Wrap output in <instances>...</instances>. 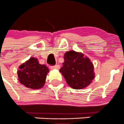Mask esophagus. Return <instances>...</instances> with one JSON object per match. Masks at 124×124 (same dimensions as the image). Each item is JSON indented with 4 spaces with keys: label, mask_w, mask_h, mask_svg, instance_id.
<instances>
[{
    "label": "esophagus",
    "mask_w": 124,
    "mask_h": 124,
    "mask_svg": "<svg viewBox=\"0 0 124 124\" xmlns=\"http://www.w3.org/2000/svg\"><path fill=\"white\" fill-rule=\"evenodd\" d=\"M50 68H51V69L52 70H59L60 68V66L59 65H54V66H51L50 67Z\"/></svg>",
    "instance_id": "obj_1"
}]
</instances>
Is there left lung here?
<instances>
[{"mask_svg":"<svg viewBox=\"0 0 124 124\" xmlns=\"http://www.w3.org/2000/svg\"><path fill=\"white\" fill-rule=\"evenodd\" d=\"M60 72L68 85L73 89H82L92 82L94 78L92 62L81 53L67 51Z\"/></svg>","mask_w":124,"mask_h":124,"instance_id":"1","label":"left lung"}]
</instances>
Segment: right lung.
Returning a JSON list of instances; mask_svg holds the SVG:
<instances>
[{"label": "right lung", "mask_w": 124, "mask_h": 124, "mask_svg": "<svg viewBox=\"0 0 124 124\" xmlns=\"http://www.w3.org/2000/svg\"><path fill=\"white\" fill-rule=\"evenodd\" d=\"M19 68L17 75L20 84L35 90L44 86L49 70L45 65L40 64L36 58L31 57Z\"/></svg>", "instance_id": "1"}]
</instances>
